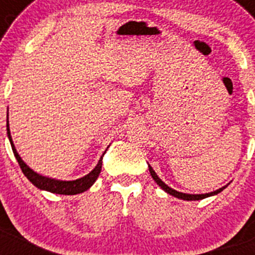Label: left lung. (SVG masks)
<instances>
[{
	"label": "left lung",
	"instance_id": "left-lung-1",
	"mask_svg": "<svg viewBox=\"0 0 255 255\" xmlns=\"http://www.w3.org/2000/svg\"><path fill=\"white\" fill-rule=\"evenodd\" d=\"M148 170H149V173H151L152 178H153L154 181L157 182V185H158V186H160L161 189L163 190V191L167 192V194H170V195H172V196L177 197V199H180V200H186V201H195V200H203V199H206V197H210V196H214V195H218L219 192L223 191V190H224L225 187H227L228 185H229V184H228L227 186H223V187H220V189L215 190V191L208 192V194H185V192L176 191V190H173L172 187L167 186V185H166L165 182H163L162 180H161V178L158 177V176H157V173L154 172V170L149 165H148Z\"/></svg>",
	"mask_w": 255,
	"mask_h": 255
}]
</instances>
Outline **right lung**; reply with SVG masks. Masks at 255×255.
Masks as SVG:
<instances>
[{"instance_id": "obj_1", "label": "right lung", "mask_w": 255, "mask_h": 255, "mask_svg": "<svg viewBox=\"0 0 255 255\" xmlns=\"http://www.w3.org/2000/svg\"><path fill=\"white\" fill-rule=\"evenodd\" d=\"M7 137L9 139V143L12 147L13 154H15L16 160H17L18 165H20L21 170H22L23 175L28 178V181L31 184L36 186L37 189L45 190V191L52 192V194H60V195H77L82 194V192L87 191L88 189L92 187V185L97 181L99 173L102 170V163H103V156L107 152L104 151V153L101 156V160L98 161L97 166L90 171L88 175H85L84 177L77 178V180H71V181H63V180H56V178L46 177V176H42L40 173L35 172L32 168L28 167L23 160L20 157L18 152L16 151V147L13 144L12 137H11V132H9V125H8V111H7Z\"/></svg>"}]
</instances>
